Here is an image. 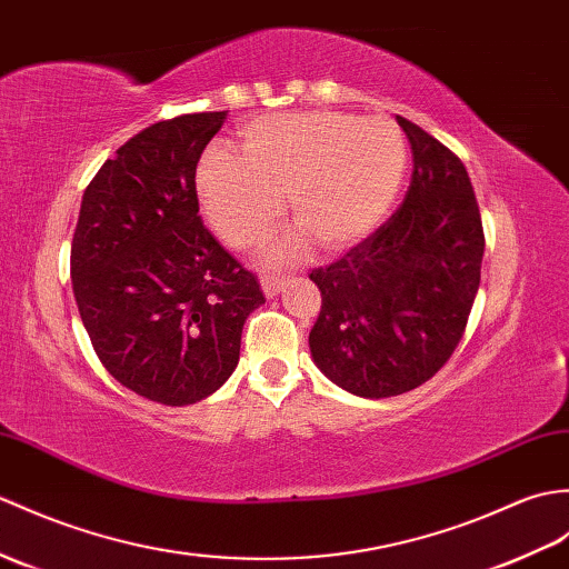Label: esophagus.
Instances as JSON below:
<instances>
[{
	"label": "esophagus",
	"instance_id": "obj_1",
	"mask_svg": "<svg viewBox=\"0 0 569 569\" xmlns=\"http://www.w3.org/2000/svg\"><path fill=\"white\" fill-rule=\"evenodd\" d=\"M286 283H288L286 276H263V279H261V288H263V293H267L269 298L279 296V293H281V288H283Z\"/></svg>",
	"mask_w": 569,
	"mask_h": 569
}]
</instances>
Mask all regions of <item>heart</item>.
Here are the masks:
<instances>
[{"label": "heart", "instance_id": "1", "mask_svg": "<svg viewBox=\"0 0 569 569\" xmlns=\"http://www.w3.org/2000/svg\"><path fill=\"white\" fill-rule=\"evenodd\" d=\"M407 140L386 116L341 111L283 113L242 133V157L213 150L198 164V193L208 222L234 249H252L290 218L325 249H345L371 234L398 198ZM302 240L276 247L283 261Z\"/></svg>", "mask_w": 569, "mask_h": 569}]
</instances>
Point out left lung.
<instances>
[{
	"label": "left lung",
	"instance_id": "obj_1",
	"mask_svg": "<svg viewBox=\"0 0 569 569\" xmlns=\"http://www.w3.org/2000/svg\"><path fill=\"white\" fill-rule=\"evenodd\" d=\"M412 148L400 208L329 267L312 269L322 308L317 368L359 398L419 388L451 359L480 288L482 218L458 154L398 116Z\"/></svg>",
	"mask_w": 569,
	"mask_h": 569
}]
</instances>
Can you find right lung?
Wrapping results in <instances>:
<instances>
[{
	"instance_id": "right-lung-1",
	"label": "right lung",
	"mask_w": 569,
	"mask_h": 569,
	"mask_svg": "<svg viewBox=\"0 0 569 569\" xmlns=\"http://www.w3.org/2000/svg\"><path fill=\"white\" fill-rule=\"evenodd\" d=\"M224 111L140 130L89 181L72 237V290L99 361L169 407L216 392L240 359L261 286L198 216L196 164Z\"/></svg>"
}]
</instances>
